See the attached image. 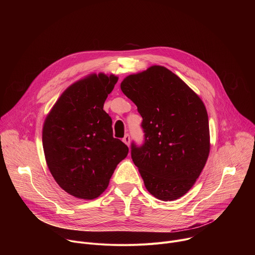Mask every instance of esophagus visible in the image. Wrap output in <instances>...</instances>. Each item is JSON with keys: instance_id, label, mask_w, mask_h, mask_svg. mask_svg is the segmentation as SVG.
I'll use <instances>...</instances> for the list:
<instances>
[{"instance_id": "obj_1", "label": "esophagus", "mask_w": 255, "mask_h": 255, "mask_svg": "<svg viewBox=\"0 0 255 255\" xmlns=\"http://www.w3.org/2000/svg\"><path fill=\"white\" fill-rule=\"evenodd\" d=\"M123 142L127 145V146H129V145H130V136H129L128 134H126V135L124 136V138H123Z\"/></svg>"}]
</instances>
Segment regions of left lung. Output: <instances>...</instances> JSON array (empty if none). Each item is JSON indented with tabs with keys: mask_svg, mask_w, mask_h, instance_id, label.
Listing matches in <instances>:
<instances>
[{
	"mask_svg": "<svg viewBox=\"0 0 255 255\" xmlns=\"http://www.w3.org/2000/svg\"><path fill=\"white\" fill-rule=\"evenodd\" d=\"M121 90L138 109L145 142L131 157L146 190L161 201L186 195L210 153V130L201 98L161 65L126 77Z\"/></svg>",
	"mask_w": 255,
	"mask_h": 255,
	"instance_id": "1",
	"label": "left lung"
}]
</instances>
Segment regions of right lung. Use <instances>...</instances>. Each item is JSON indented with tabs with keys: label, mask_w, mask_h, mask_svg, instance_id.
<instances>
[{
	"label": "right lung",
	"mask_w": 255,
	"mask_h": 255,
	"mask_svg": "<svg viewBox=\"0 0 255 255\" xmlns=\"http://www.w3.org/2000/svg\"><path fill=\"white\" fill-rule=\"evenodd\" d=\"M115 75L91 74L70 85L47 114L42 144L49 171L67 194L83 200L101 196L128 147L113 137L104 103Z\"/></svg>",
	"instance_id": "1"
}]
</instances>
